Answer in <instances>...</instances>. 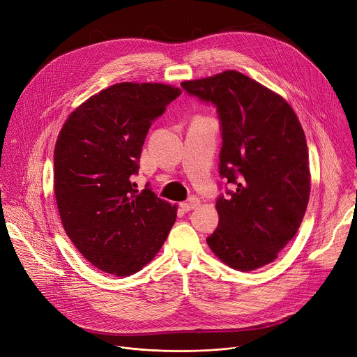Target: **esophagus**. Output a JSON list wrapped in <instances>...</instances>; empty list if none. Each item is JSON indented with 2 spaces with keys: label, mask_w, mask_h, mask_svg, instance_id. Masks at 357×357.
<instances>
[{
  "label": "esophagus",
  "mask_w": 357,
  "mask_h": 357,
  "mask_svg": "<svg viewBox=\"0 0 357 357\" xmlns=\"http://www.w3.org/2000/svg\"><path fill=\"white\" fill-rule=\"evenodd\" d=\"M197 205H199V199H196V197H190L188 202H181V203H179V206H181V209H182L183 212L193 211V209H196Z\"/></svg>",
  "instance_id": "esophagus-1"
}]
</instances>
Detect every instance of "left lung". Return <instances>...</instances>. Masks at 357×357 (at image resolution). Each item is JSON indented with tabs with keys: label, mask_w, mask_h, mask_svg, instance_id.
<instances>
[{
	"label": "left lung",
	"mask_w": 357,
	"mask_h": 357,
	"mask_svg": "<svg viewBox=\"0 0 357 357\" xmlns=\"http://www.w3.org/2000/svg\"><path fill=\"white\" fill-rule=\"evenodd\" d=\"M182 87L216 106L223 138L219 172L236 186L218 199L219 225L206 241L234 270L264 267L294 238L308 206L302 126L282 96L236 70L185 80Z\"/></svg>",
	"instance_id": "obj_1"
}]
</instances>
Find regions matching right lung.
Masks as SVG:
<instances>
[{"label":"right lung","mask_w":357,"mask_h":357,"mask_svg":"<svg viewBox=\"0 0 357 357\" xmlns=\"http://www.w3.org/2000/svg\"><path fill=\"white\" fill-rule=\"evenodd\" d=\"M182 90L124 82L89 97L66 119L54 152V190L68 237L96 268L128 277L164 245L176 205L130 176L146 132Z\"/></svg>","instance_id":"add662e5"}]
</instances>
